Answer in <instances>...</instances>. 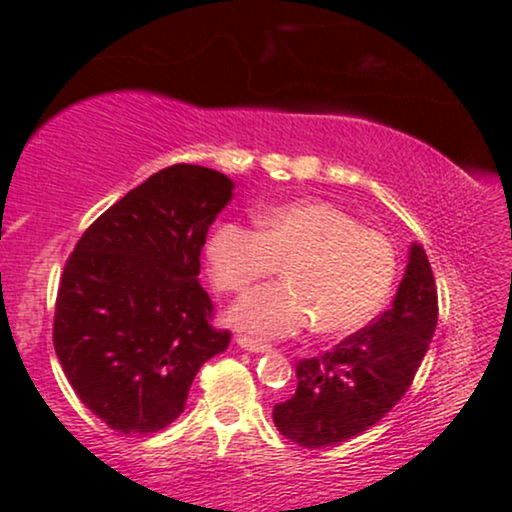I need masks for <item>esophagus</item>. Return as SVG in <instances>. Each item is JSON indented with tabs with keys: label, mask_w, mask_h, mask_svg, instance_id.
<instances>
[{
	"label": "esophagus",
	"mask_w": 512,
	"mask_h": 512,
	"mask_svg": "<svg viewBox=\"0 0 512 512\" xmlns=\"http://www.w3.org/2000/svg\"><path fill=\"white\" fill-rule=\"evenodd\" d=\"M236 342H238L240 349H245V351H252V354H269V351H272V349H269L267 344L257 342V339L243 337V334H240V337H236Z\"/></svg>",
	"instance_id": "obj_1"
}]
</instances>
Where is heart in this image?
I'll list each match as a JSON object with an SVG mask.
<instances>
[{"mask_svg":"<svg viewBox=\"0 0 512 512\" xmlns=\"http://www.w3.org/2000/svg\"><path fill=\"white\" fill-rule=\"evenodd\" d=\"M257 226L221 221L207 240L214 284L243 293L284 264V284L252 291L228 313L238 330L264 339L293 337L315 322L320 334L363 327L383 308L397 255L383 233L322 199H298L262 211Z\"/></svg>","mask_w":512,"mask_h":512,"instance_id":"obj_1","label":"heart"}]
</instances>
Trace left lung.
Instances as JSON below:
<instances>
[{"instance_id": "obj_1", "label": "left lung", "mask_w": 512, "mask_h": 512, "mask_svg": "<svg viewBox=\"0 0 512 512\" xmlns=\"http://www.w3.org/2000/svg\"><path fill=\"white\" fill-rule=\"evenodd\" d=\"M438 325V291L424 248L411 243L392 308L327 354L303 358L298 387L274 404V424L303 448L368 431L409 390Z\"/></svg>"}]
</instances>
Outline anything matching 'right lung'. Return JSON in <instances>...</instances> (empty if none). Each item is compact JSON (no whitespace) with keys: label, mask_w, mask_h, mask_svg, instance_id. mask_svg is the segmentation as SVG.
Here are the masks:
<instances>
[{"label":"right lung","mask_w":512,"mask_h":512,"mask_svg":"<svg viewBox=\"0 0 512 512\" xmlns=\"http://www.w3.org/2000/svg\"><path fill=\"white\" fill-rule=\"evenodd\" d=\"M233 180L178 163L129 190L81 236L64 267L55 342L76 397L125 436L182 414L197 370L228 349L209 325L199 255Z\"/></svg>","instance_id":"1"}]
</instances>
